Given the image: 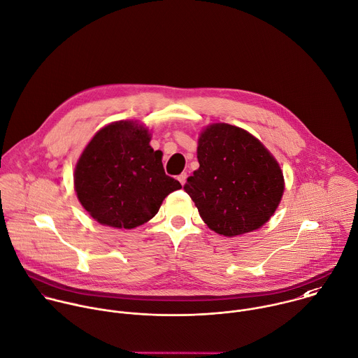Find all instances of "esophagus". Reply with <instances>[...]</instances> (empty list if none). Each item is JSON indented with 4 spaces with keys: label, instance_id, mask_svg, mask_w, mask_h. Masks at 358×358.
I'll return each instance as SVG.
<instances>
[{
    "label": "esophagus",
    "instance_id": "34e87169",
    "mask_svg": "<svg viewBox=\"0 0 358 358\" xmlns=\"http://www.w3.org/2000/svg\"><path fill=\"white\" fill-rule=\"evenodd\" d=\"M186 179H187V175H186L185 172H183V173H180V175L178 176V180L180 182V185H182V186L186 183Z\"/></svg>",
    "mask_w": 358,
    "mask_h": 358
}]
</instances>
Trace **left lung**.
<instances>
[{"label": "left lung", "instance_id": "obj_1", "mask_svg": "<svg viewBox=\"0 0 358 358\" xmlns=\"http://www.w3.org/2000/svg\"><path fill=\"white\" fill-rule=\"evenodd\" d=\"M197 159L200 168L183 189L210 229L235 236L260 228L274 214L284 192L282 173L252 134L211 124L199 138Z\"/></svg>", "mask_w": 358, "mask_h": 358}]
</instances>
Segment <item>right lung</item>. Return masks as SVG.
<instances>
[{"label": "right lung", "mask_w": 358, "mask_h": 358, "mask_svg": "<svg viewBox=\"0 0 358 358\" xmlns=\"http://www.w3.org/2000/svg\"><path fill=\"white\" fill-rule=\"evenodd\" d=\"M84 208L101 224L131 229L150 221L164 199L182 187L168 176L162 152L150 145V134L133 122H116L99 130L84 150L74 175Z\"/></svg>", "instance_id": "right-lung-1"}]
</instances>
